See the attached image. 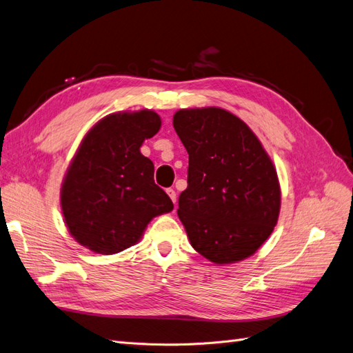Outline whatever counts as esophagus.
<instances>
[{"mask_svg":"<svg viewBox=\"0 0 353 353\" xmlns=\"http://www.w3.org/2000/svg\"><path fill=\"white\" fill-rule=\"evenodd\" d=\"M166 193H168V196L170 197V200H172L174 205H175V203H176V193H175V190H174V188H168Z\"/></svg>","mask_w":353,"mask_h":353,"instance_id":"34e87169","label":"esophagus"}]
</instances>
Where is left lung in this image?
Here are the masks:
<instances>
[{
	"instance_id": "1",
	"label": "left lung",
	"mask_w": 353,
	"mask_h": 353,
	"mask_svg": "<svg viewBox=\"0 0 353 353\" xmlns=\"http://www.w3.org/2000/svg\"><path fill=\"white\" fill-rule=\"evenodd\" d=\"M174 128L188 153L178 216L193 249L213 263L249 258L276 225L281 190L262 143L221 108L181 109Z\"/></svg>"
}]
</instances>
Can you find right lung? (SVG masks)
Here are the masks:
<instances>
[{"instance_id":"right-lung-1","label":"right lung","mask_w":353,"mask_h":353,"mask_svg":"<svg viewBox=\"0 0 353 353\" xmlns=\"http://www.w3.org/2000/svg\"><path fill=\"white\" fill-rule=\"evenodd\" d=\"M162 119L154 110L116 112L85 134L68 168L60 205L70 236L100 254L137 244L148 222L174 203L154 184V165L143 156L144 140Z\"/></svg>"}]
</instances>
